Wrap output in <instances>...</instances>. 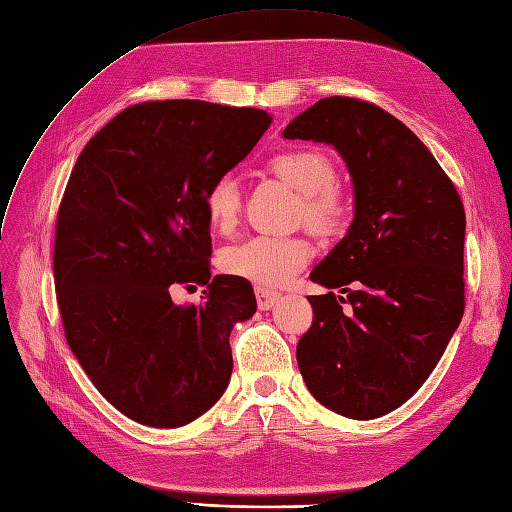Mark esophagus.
<instances>
[{
  "instance_id": "obj_1",
  "label": "esophagus",
  "mask_w": 512,
  "mask_h": 512,
  "mask_svg": "<svg viewBox=\"0 0 512 512\" xmlns=\"http://www.w3.org/2000/svg\"><path fill=\"white\" fill-rule=\"evenodd\" d=\"M282 299L280 293H275L271 288L265 286H256V301L260 310H271L273 306H278V301Z\"/></svg>"
}]
</instances>
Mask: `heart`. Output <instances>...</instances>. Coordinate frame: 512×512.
Wrapping results in <instances>:
<instances>
[{
	"label": "heart",
	"instance_id": "obj_1",
	"mask_svg": "<svg viewBox=\"0 0 512 512\" xmlns=\"http://www.w3.org/2000/svg\"><path fill=\"white\" fill-rule=\"evenodd\" d=\"M269 170L301 193L297 222L319 234L338 232L349 215L347 193L336 183V165L321 148L301 146L282 150L269 159ZM241 185L234 174L213 178L202 204L209 224L222 234L234 230L241 213ZM312 245L306 237H252L230 245L222 254V269L262 286H282L308 265Z\"/></svg>",
	"mask_w": 512,
	"mask_h": 512
}]
</instances>
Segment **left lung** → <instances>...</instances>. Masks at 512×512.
<instances>
[{"label": "left lung", "instance_id": "8db88e82", "mask_svg": "<svg viewBox=\"0 0 512 512\" xmlns=\"http://www.w3.org/2000/svg\"><path fill=\"white\" fill-rule=\"evenodd\" d=\"M282 135L334 146L355 191L347 237L310 273L344 297H308L301 377L344 418L385 416L422 388L461 323V196L431 150L375 103L327 96Z\"/></svg>", "mask_w": 512, "mask_h": 512}]
</instances>
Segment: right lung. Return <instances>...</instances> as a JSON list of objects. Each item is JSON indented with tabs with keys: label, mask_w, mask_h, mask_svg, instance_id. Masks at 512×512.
I'll list each match as a JSON object with an SVG mask.
<instances>
[{
	"label": "right lung",
	"mask_w": 512,
	"mask_h": 512,
	"mask_svg": "<svg viewBox=\"0 0 512 512\" xmlns=\"http://www.w3.org/2000/svg\"><path fill=\"white\" fill-rule=\"evenodd\" d=\"M265 109L174 99L131 105L81 150L55 219L53 280L66 342L124 416L157 428L209 411L232 375L230 331L252 284L211 278L202 196L269 129ZM202 283L176 307L172 285Z\"/></svg>",
	"instance_id": "right-lung-1"
}]
</instances>
